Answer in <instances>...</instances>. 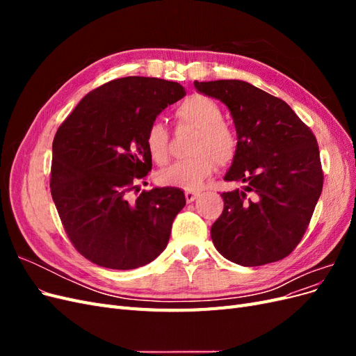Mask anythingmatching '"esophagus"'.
<instances>
[{"label": "esophagus", "instance_id": "34e87169", "mask_svg": "<svg viewBox=\"0 0 356 356\" xmlns=\"http://www.w3.org/2000/svg\"><path fill=\"white\" fill-rule=\"evenodd\" d=\"M199 195H200V191H197V190H186V200H187V203L195 202V199Z\"/></svg>", "mask_w": 356, "mask_h": 356}]
</instances>
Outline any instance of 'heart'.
Returning a JSON list of instances; mask_svg holds the SVG:
<instances>
[{"instance_id": "heart-1", "label": "heart", "mask_w": 356, "mask_h": 356, "mask_svg": "<svg viewBox=\"0 0 356 356\" xmlns=\"http://www.w3.org/2000/svg\"><path fill=\"white\" fill-rule=\"evenodd\" d=\"M175 120L181 126L196 129L188 153L184 160L159 172V181L165 186L193 190L200 187L220 165H227L234 159L238 139L234 132L222 122L218 104L202 95H193L182 101L175 110ZM145 147L149 157L157 165L169 161V132L166 126L156 120L148 126Z\"/></svg>"}]
</instances>
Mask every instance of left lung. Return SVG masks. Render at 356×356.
<instances>
[{"label": "left lung", "instance_id": "obj_1", "mask_svg": "<svg viewBox=\"0 0 356 356\" xmlns=\"http://www.w3.org/2000/svg\"><path fill=\"white\" fill-rule=\"evenodd\" d=\"M195 88L227 105L238 134L224 179L241 187L221 195L224 209L211 229L215 248L246 267L282 260L306 233L324 184L315 135L286 102L246 81Z\"/></svg>", "mask_w": 356, "mask_h": 356}]
</instances>
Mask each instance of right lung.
<instances>
[{"label": "right lung", "mask_w": 356, "mask_h": 356, "mask_svg": "<svg viewBox=\"0 0 356 356\" xmlns=\"http://www.w3.org/2000/svg\"><path fill=\"white\" fill-rule=\"evenodd\" d=\"M186 96L179 83L111 80L89 92L53 139L50 191L68 239L89 261L115 270L148 264L168 245L186 207L175 187L143 190L152 170L148 126Z\"/></svg>", "instance_id": "obj_1"}]
</instances>
